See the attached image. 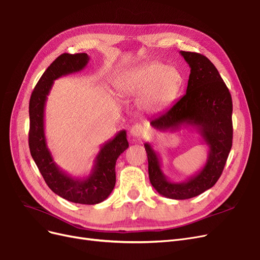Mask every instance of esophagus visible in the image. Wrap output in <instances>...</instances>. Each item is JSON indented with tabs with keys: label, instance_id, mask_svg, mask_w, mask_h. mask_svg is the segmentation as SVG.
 <instances>
[{
	"label": "esophagus",
	"instance_id": "obj_1",
	"mask_svg": "<svg viewBox=\"0 0 260 260\" xmlns=\"http://www.w3.org/2000/svg\"><path fill=\"white\" fill-rule=\"evenodd\" d=\"M131 136L134 138V140H137L139 138H141V136L144 135V127L141 126L140 124H135L133 125L129 131Z\"/></svg>",
	"mask_w": 260,
	"mask_h": 260
}]
</instances>
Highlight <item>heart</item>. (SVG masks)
I'll list each match as a JSON object with an SVG mask.
<instances>
[{"instance_id":"b5f03b06","label":"heart","mask_w":260,"mask_h":260,"mask_svg":"<svg viewBox=\"0 0 260 260\" xmlns=\"http://www.w3.org/2000/svg\"><path fill=\"white\" fill-rule=\"evenodd\" d=\"M182 75L172 66L149 62L129 71L120 83L122 94L139 96V103L146 110L158 111L169 106L178 95Z\"/></svg>"}]
</instances>
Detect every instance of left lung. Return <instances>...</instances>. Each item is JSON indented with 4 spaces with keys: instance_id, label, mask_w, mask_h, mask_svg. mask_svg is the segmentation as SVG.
<instances>
[{
    "instance_id": "obj_1",
    "label": "left lung",
    "mask_w": 260,
    "mask_h": 260,
    "mask_svg": "<svg viewBox=\"0 0 260 260\" xmlns=\"http://www.w3.org/2000/svg\"><path fill=\"white\" fill-rule=\"evenodd\" d=\"M190 67L186 94L163 114L150 120L157 131L193 127L208 146L202 170L182 182L171 181L161 170V158L146 142L150 182L161 196L186 200L211 189L219 179L232 147V99L218 70L205 56L180 52Z\"/></svg>"
}]
</instances>
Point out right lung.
<instances>
[{"label":"right lung","mask_w":260,"mask_h":260,"mask_svg":"<svg viewBox=\"0 0 260 260\" xmlns=\"http://www.w3.org/2000/svg\"><path fill=\"white\" fill-rule=\"evenodd\" d=\"M89 57L85 53L62 54L52 62L33 89L29 103V148L40 173L54 193L73 203L93 205L105 201L115 186V163L128 148L126 131L106 141L96 155L90 174L75 178L61 171L47 148L44 133V109L54 81L83 70Z\"/></svg>","instance_id":"add662e5"}]
</instances>
